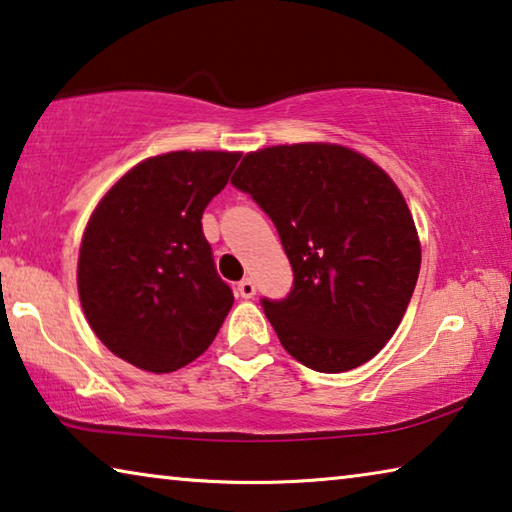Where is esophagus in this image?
I'll return each instance as SVG.
<instances>
[{
	"mask_svg": "<svg viewBox=\"0 0 512 512\" xmlns=\"http://www.w3.org/2000/svg\"><path fill=\"white\" fill-rule=\"evenodd\" d=\"M237 291L241 294V298H253V296H255V291H257V287H255V282H253V280L246 278V280H241V282H239Z\"/></svg>",
	"mask_w": 512,
	"mask_h": 512,
	"instance_id": "34e87169",
	"label": "esophagus"
}]
</instances>
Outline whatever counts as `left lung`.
Returning a JSON list of instances; mask_svg holds the SVG:
<instances>
[{
	"mask_svg": "<svg viewBox=\"0 0 512 512\" xmlns=\"http://www.w3.org/2000/svg\"><path fill=\"white\" fill-rule=\"evenodd\" d=\"M232 184L271 216L294 269L285 300H262L285 351L321 373L369 362L419 278L421 243L399 186L339 143L248 152Z\"/></svg>",
	"mask_w": 512,
	"mask_h": 512,
	"instance_id": "left-lung-1",
	"label": "left lung"
}]
</instances>
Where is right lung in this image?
Returning <instances> with one entry per match:
<instances>
[{"instance_id":"add662e5","label":"right lung","mask_w":512,"mask_h":512,"mask_svg":"<svg viewBox=\"0 0 512 512\" xmlns=\"http://www.w3.org/2000/svg\"><path fill=\"white\" fill-rule=\"evenodd\" d=\"M241 152L177 150L113 182L79 246L81 310L113 355L150 373L186 367L234 303L202 234V212Z\"/></svg>"}]
</instances>
